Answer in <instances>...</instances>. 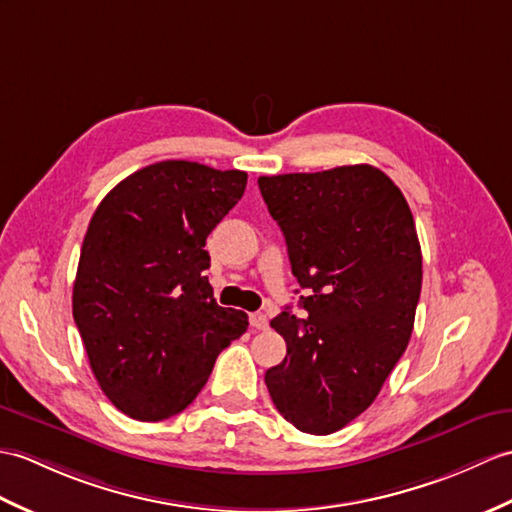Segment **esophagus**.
<instances>
[{
	"instance_id": "34e87169",
	"label": "esophagus",
	"mask_w": 512,
	"mask_h": 512,
	"mask_svg": "<svg viewBox=\"0 0 512 512\" xmlns=\"http://www.w3.org/2000/svg\"><path fill=\"white\" fill-rule=\"evenodd\" d=\"M251 325H253V329H268V316L266 314H261V312H255V314H251Z\"/></svg>"
}]
</instances>
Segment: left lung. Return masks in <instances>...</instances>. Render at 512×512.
I'll return each instance as SVG.
<instances>
[{"mask_svg":"<svg viewBox=\"0 0 512 512\" xmlns=\"http://www.w3.org/2000/svg\"><path fill=\"white\" fill-rule=\"evenodd\" d=\"M288 244L303 318L285 307L270 327L288 344L266 371L296 430L331 434L371 406L406 351L421 296V244L401 189L373 165L259 176Z\"/></svg>","mask_w":512,"mask_h":512,"instance_id":"left-lung-1","label":"left lung"}]
</instances>
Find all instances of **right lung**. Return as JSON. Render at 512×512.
I'll use <instances>...</instances> for the list:
<instances>
[{
    "label": "right lung",
    "mask_w": 512,
    "mask_h": 512,
    "mask_svg": "<svg viewBox=\"0 0 512 512\" xmlns=\"http://www.w3.org/2000/svg\"><path fill=\"white\" fill-rule=\"evenodd\" d=\"M246 172L159 161L117 183L95 209L74 281V320L91 371L137 421L183 412L248 316L220 307L207 235L237 205Z\"/></svg>",
    "instance_id": "obj_1"
}]
</instances>
